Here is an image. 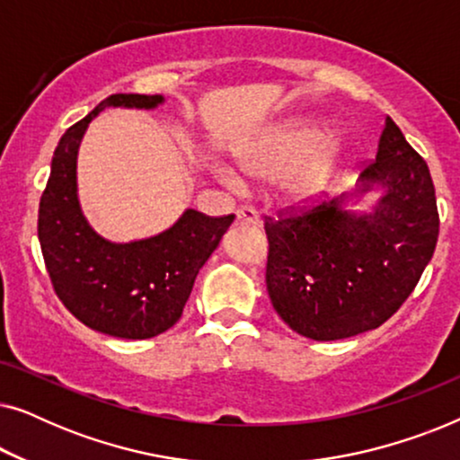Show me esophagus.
Returning <instances> with one entry per match:
<instances>
[{
	"mask_svg": "<svg viewBox=\"0 0 460 460\" xmlns=\"http://www.w3.org/2000/svg\"><path fill=\"white\" fill-rule=\"evenodd\" d=\"M236 219L241 224H251V226L260 224V216H257V211L253 209V207H241V209L236 211Z\"/></svg>",
	"mask_w": 460,
	"mask_h": 460,
	"instance_id": "obj_1",
	"label": "esophagus"
}]
</instances>
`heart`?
Masks as SVG:
<instances>
[{"instance_id": "obj_1", "label": "heart", "mask_w": 460, "mask_h": 460, "mask_svg": "<svg viewBox=\"0 0 460 460\" xmlns=\"http://www.w3.org/2000/svg\"><path fill=\"white\" fill-rule=\"evenodd\" d=\"M316 125L291 123L270 131L268 136L243 148L236 163L243 173L257 180H279V197L287 205L304 207L323 197L341 167L343 144L337 136L318 144ZM230 188L243 186L232 169H219Z\"/></svg>"}]
</instances>
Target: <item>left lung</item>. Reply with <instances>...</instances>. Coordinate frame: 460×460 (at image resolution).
Here are the masks:
<instances>
[{
	"label": "left lung",
	"instance_id": "1",
	"mask_svg": "<svg viewBox=\"0 0 460 460\" xmlns=\"http://www.w3.org/2000/svg\"><path fill=\"white\" fill-rule=\"evenodd\" d=\"M381 190L367 212L349 198ZM439 217L427 163L385 119L376 159L351 194L268 219L266 285L279 316L314 341L373 331L408 299L436 251Z\"/></svg>",
	"mask_w": 460,
	"mask_h": 460
}]
</instances>
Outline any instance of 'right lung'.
Instances as JSON below:
<instances>
[{
    "instance_id": "1",
    "label": "right lung",
    "mask_w": 460,
    "mask_h": 460,
    "mask_svg": "<svg viewBox=\"0 0 460 460\" xmlns=\"http://www.w3.org/2000/svg\"><path fill=\"white\" fill-rule=\"evenodd\" d=\"M165 98L112 93L65 131L41 194L37 234L54 291L90 329L119 339H150L178 323L194 279L234 216L209 217L186 209L172 228L129 243H112L87 222L77 194L79 144L104 109L153 111Z\"/></svg>"
}]
</instances>
